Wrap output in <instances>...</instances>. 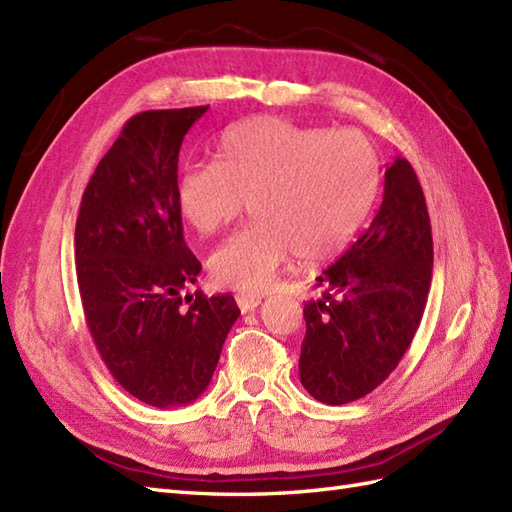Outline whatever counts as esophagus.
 Wrapping results in <instances>:
<instances>
[{
  "instance_id": "34e87169",
  "label": "esophagus",
  "mask_w": 512,
  "mask_h": 512,
  "mask_svg": "<svg viewBox=\"0 0 512 512\" xmlns=\"http://www.w3.org/2000/svg\"><path fill=\"white\" fill-rule=\"evenodd\" d=\"M237 305H240L242 314H248V312H255L257 310V307L261 305V299H259V296L240 294V296H237Z\"/></svg>"
}]
</instances>
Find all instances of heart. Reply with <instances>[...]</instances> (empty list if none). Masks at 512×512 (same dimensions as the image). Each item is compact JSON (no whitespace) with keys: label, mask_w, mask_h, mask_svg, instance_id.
Here are the masks:
<instances>
[{"label":"heart","mask_w":512,"mask_h":512,"mask_svg":"<svg viewBox=\"0 0 512 512\" xmlns=\"http://www.w3.org/2000/svg\"><path fill=\"white\" fill-rule=\"evenodd\" d=\"M377 152L358 130L310 128L253 117L224 133L216 163H189L176 178L181 220L211 237L242 216L255 222L209 257L220 288L264 294L290 257L325 264L349 248L379 192Z\"/></svg>","instance_id":"b5f03b06"}]
</instances>
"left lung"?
<instances>
[{
	"label": "left lung",
	"instance_id": "left-lung-1",
	"mask_svg": "<svg viewBox=\"0 0 512 512\" xmlns=\"http://www.w3.org/2000/svg\"><path fill=\"white\" fill-rule=\"evenodd\" d=\"M432 264L423 189L412 165L397 157L371 227L316 279L323 299L303 307L299 373L314 399L342 406L395 371L419 329Z\"/></svg>",
	"mask_w": 512,
	"mask_h": 512
}]
</instances>
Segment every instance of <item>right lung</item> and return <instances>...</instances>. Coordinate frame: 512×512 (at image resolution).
Wrapping results in <instances>:
<instances>
[{
    "label": "right lung",
    "mask_w": 512,
    "mask_h": 512,
    "mask_svg": "<svg viewBox=\"0 0 512 512\" xmlns=\"http://www.w3.org/2000/svg\"><path fill=\"white\" fill-rule=\"evenodd\" d=\"M207 109L130 117L95 168L76 220L78 290L95 349L115 382L154 408L202 395L240 316L231 294H181L202 266L174 202L178 152Z\"/></svg>",
    "instance_id": "add662e5"
}]
</instances>
